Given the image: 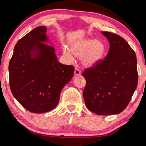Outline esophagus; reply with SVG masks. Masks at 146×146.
<instances>
[{
	"label": "esophagus",
	"mask_w": 146,
	"mask_h": 146,
	"mask_svg": "<svg viewBox=\"0 0 146 146\" xmlns=\"http://www.w3.org/2000/svg\"><path fill=\"white\" fill-rule=\"evenodd\" d=\"M74 74L76 76H80L81 75V71L79 70L78 68H75L74 70Z\"/></svg>",
	"instance_id": "obj_1"
}]
</instances>
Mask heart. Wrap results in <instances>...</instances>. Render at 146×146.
<instances>
[{
	"label": "heart",
	"instance_id": "heart-1",
	"mask_svg": "<svg viewBox=\"0 0 146 146\" xmlns=\"http://www.w3.org/2000/svg\"><path fill=\"white\" fill-rule=\"evenodd\" d=\"M69 49L76 57H81V62L86 66H92L99 63L104 58L106 52V47L104 42L89 38L71 43ZM70 52L66 48L63 50L66 58L72 60Z\"/></svg>",
	"mask_w": 146,
	"mask_h": 146
}]
</instances>
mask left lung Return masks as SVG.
Returning a JSON list of instances; mask_svg holds the SVG:
<instances>
[{"label": "left lung", "mask_w": 146, "mask_h": 146, "mask_svg": "<svg viewBox=\"0 0 146 146\" xmlns=\"http://www.w3.org/2000/svg\"><path fill=\"white\" fill-rule=\"evenodd\" d=\"M108 40L110 50L104 60L82 75L85 105L100 115L118 114L128 105L138 83L137 57L134 50L119 35L102 32Z\"/></svg>", "instance_id": "obj_1"}]
</instances>
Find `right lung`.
I'll use <instances>...</instances> for the list:
<instances>
[{"label": "right lung", "mask_w": 146, "mask_h": 146, "mask_svg": "<svg viewBox=\"0 0 146 146\" xmlns=\"http://www.w3.org/2000/svg\"><path fill=\"white\" fill-rule=\"evenodd\" d=\"M47 27L35 28L18 41L9 63L13 95L27 110L42 113L52 110L60 93L72 78L74 67L58 61L54 47L46 44Z\"/></svg>", "instance_id": "add662e5"}]
</instances>
